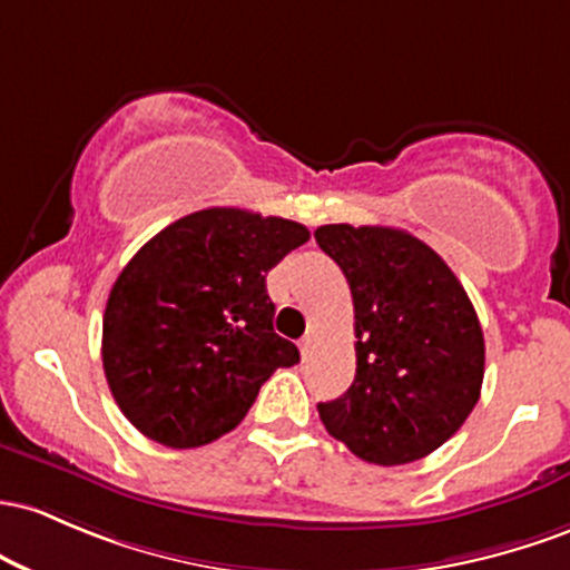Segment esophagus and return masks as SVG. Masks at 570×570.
<instances>
[{"label":"esophagus","instance_id":"obj_1","mask_svg":"<svg viewBox=\"0 0 570 570\" xmlns=\"http://www.w3.org/2000/svg\"><path fill=\"white\" fill-rule=\"evenodd\" d=\"M298 350H302V355H304V361H306V357L312 355V350H315V336H304L302 342H298Z\"/></svg>","mask_w":570,"mask_h":570}]
</instances>
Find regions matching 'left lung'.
<instances>
[{
  "mask_svg": "<svg viewBox=\"0 0 570 570\" xmlns=\"http://www.w3.org/2000/svg\"><path fill=\"white\" fill-rule=\"evenodd\" d=\"M355 306V380L317 404L331 436L376 465H404L455 436L484 380V336L469 293L417 236L334 223L315 232Z\"/></svg>",
  "mask_w": 570,
  "mask_h": 570,
  "instance_id": "8db88e82",
  "label": "left lung"
}]
</instances>
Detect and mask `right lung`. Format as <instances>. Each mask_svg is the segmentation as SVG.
<instances>
[{
  "instance_id": "add662e5",
  "label": "right lung",
  "mask_w": 570,
  "mask_h": 570,
  "mask_svg": "<svg viewBox=\"0 0 570 570\" xmlns=\"http://www.w3.org/2000/svg\"><path fill=\"white\" fill-rule=\"evenodd\" d=\"M309 232L236 207L185 215L139 247L115 279L101 363L115 404L171 450L234 431L298 347L274 334L266 274Z\"/></svg>"
}]
</instances>
